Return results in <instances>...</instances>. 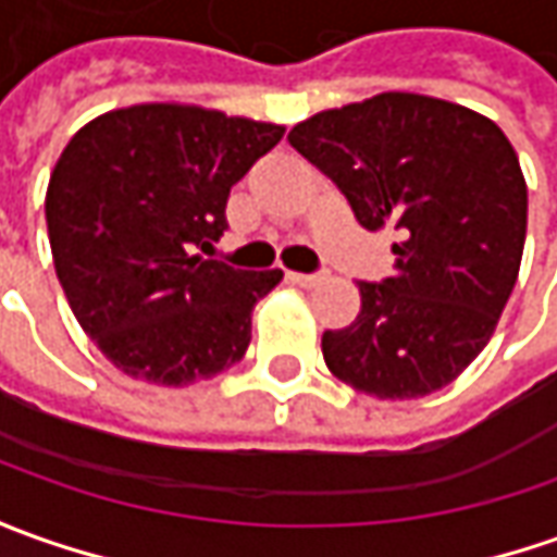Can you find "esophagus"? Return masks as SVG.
Here are the masks:
<instances>
[{"label":"esophagus","instance_id":"1","mask_svg":"<svg viewBox=\"0 0 557 557\" xmlns=\"http://www.w3.org/2000/svg\"><path fill=\"white\" fill-rule=\"evenodd\" d=\"M289 280H293L295 286H301V289H313V286H320L323 283V274H289Z\"/></svg>","mask_w":557,"mask_h":557}]
</instances>
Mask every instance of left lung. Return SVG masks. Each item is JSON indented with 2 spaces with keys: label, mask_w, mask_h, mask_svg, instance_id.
<instances>
[{
  "label": "left lung",
  "mask_w": 557,
  "mask_h": 557,
  "mask_svg": "<svg viewBox=\"0 0 557 557\" xmlns=\"http://www.w3.org/2000/svg\"><path fill=\"white\" fill-rule=\"evenodd\" d=\"M289 146L366 231H396L393 277L359 283L350 326L323 332L329 372L374 399L430 396L485 350L516 289L528 183L500 127L467 106L387 90L298 121Z\"/></svg>",
  "instance_id": "left-lung-1"
}]
</instances>
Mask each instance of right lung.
<instances>
[{"instance_id":"add662e5","label":"right lung","mask_w":557,"mask_h":557,"mask_svg":"<svg viewBox=\"0 0 557 557\" xmlns=\"http://www.w3.org/2000/svg\"><path fill=\"white\" fill-rule=\"evenodd\" d=\"M283 124L195 103H136L88 121L45 195L54 271L78 326L136 381L185 387L240 362L280 268L203 259L228 228L231 185Z\"/></svg>"}]
</instances>
